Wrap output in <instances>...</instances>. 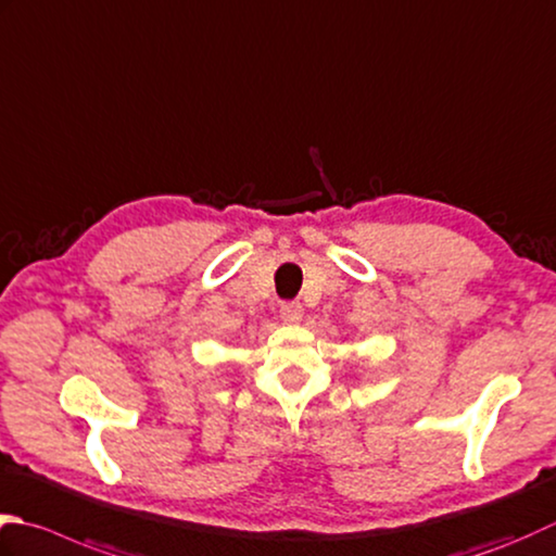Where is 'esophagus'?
<instances>
[{
	"instance_id": "obj_1",
	"label": "esophagus",
	"mask_w": 556,
	"mask_h": 556,
	"mask_svg": "<svg viewBox=\"0 0 556 556\" xmlns=\"http://www.w3.org/2000/svg\"><path fill=\"white\" fill-rule=\"evenodd\" d=\"M279 318H281V323H287V325H299L301 318H303L301 303H285V306H281V311H279Z\"/></svg>"
}]
</instances>
